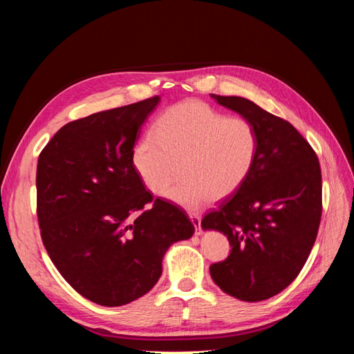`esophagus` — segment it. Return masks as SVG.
Here are the masks:
<instances>
[{"mask_svg":"<svg viewBox=\"0 0 354 354\" xmlns=\"http://www.w3.org/2000/svg\"><path fill=\"white\" fill-rule=\"evenodd\" d=\"M189 217H190L192 223H194L196 234H201V233H202V227H201V216H199V214H196V212H190V214H189Z\"/></svg>","mask_w":354,"mask_h":354,"instance_id":"1","label":"esophagus"}]
</instances>
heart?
Listing matches in <instances>:
<instances>
[{"label": "heart", "instance_id": "1", "mask_svg": "<svg viewBox=\"0 0 354 354\" xmlns=\"http://www.w3.org/2000/svg\"><path fill=\"white\" fill-rule=\"evenodd\" d=\"M260 136L243 116H229L201 100L177 103L160 113L149 136L133 149V165L145 186L177 205L198 209L233 195L252 173Z\"/></svg>", "mask_w": 354, "mask_h": 354}]
</instances>
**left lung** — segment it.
Wrapping results in <instances>:
<instances>
[{
    "label": "left lung",
    "instance_id": "left-lung-1",
    "mask_svg": "<svg viewBox=\"0 0 354 354\" xmlns=\"http://www.w3.org/2000/svg\"><path fill=\"white\" fill-rule=\"evenodd\" d=\"M211 97L255 125L260 151L245 183L202 218L203 230L221 232L232 246L209 273L226 294L263 301L295 279L315 245L322 217L319 159L282 118L236 95Z\"/></svg>",
    "mask_w": 354,
    "mask_h": 354
}]
</instances>
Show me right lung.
<instances>
[{"mask_svg": "<svg viewBox=\"0 0 354 354\" xmlns=\"http://www.w3.org/2000/svg\"><path fill=\"white\" fill-rule=\"evenodd\" d=\"M160 97L63 125L37 165L41 239L65 281L118 307L151 291L171 245L195 232L183 208L153 199L133 165L134 143Z\"/></svg>", "mask_w": 354, "mask_h": 354, "instance_id": "obj_1", "label": "right lung"}]
</instances>
